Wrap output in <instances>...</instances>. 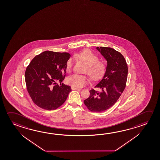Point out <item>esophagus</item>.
<instances>
[{
  "label": "esophagus",
  "mask_w": 160,
  "mask_h": 160,
  "mask_svg": "<svg viewBox=\"0 0 160 160\" xmlns=\"http://www.w3.org/2000/svg\"><path fill=\"white\" fill-rule=\"evenodd\" d=\"M71 89L76 90H81L80 89H79V88H75V87H71Z\"/></svg>",
  "instance_id": "obj_1"
}]
</instances>
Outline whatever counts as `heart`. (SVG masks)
Here are the masks:
<instances>
[{
  "mask_svg": "<svg viewBox=\"0 0 160 160\" xmlns=\"http://www.w3.org/2000/svg\"><path fill=\"white\" fill-rule=\"evenodd\" d=\"M76 57L85 62L87 66L84 71V73L89 75L92 80L100 79L106 70V65L104 61L98 59V57L92 52L85 49L76 54ZM73 61L69 59L66 63V68L68 72H71L72 70ZM67 82L71 86L75 88H82L89 82V77L87 75L74 74L67 79Z\"/></svg>",
  "mask_w": 160,
  "mask_h": 160,
  "instance_id": "obj_1",
  "label": "heart"
}]
</instances>
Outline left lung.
Masks as SVG:
<instances>
[{"mask_svg": "<svg viewBox=\"0 0 160 160\" xmlns=\"http://www.w3.org/2000/svg\"><path fill=\"white\" fill-rule=\"evenodd\" d=\"M98 50L107 61L106 71L103 78L90 90L89 98L84 100L85 105L94 112L106 111L115 104L126 87L128 68L121 54L113 48L100 47Z\"/></svg>", "mask_w": 160, "mask_h": 160, "instance_id": "left-lung-1", "label": "left lung"}]
</instances>
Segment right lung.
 Returning <instances> with one entry per match:
<instances>
[{"mask_svg": "<svg viewBox=\"0 0 160 160\" xmlns=\"http://www.w3.org/2000/svg\"><path fill=\"white\" fill-rule=\"evenodd\" d=\"M70 56L68 53L45 51L35 57L27 67L26 88L37 106L53 110L64 103L71 91L70 86L62 83L66 76V63Z\"/></svg>", "mask_w": 160, "mask_h": 160, "instance_id": "right-lung-1", "label": "right lung"}]
</instances>
